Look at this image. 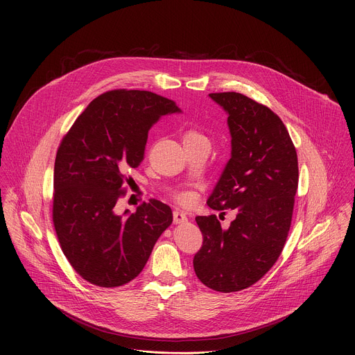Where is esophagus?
Segmentation results:
<instances>
[{
	"label": "esophagus",
	"instance_id": "esophagus-1",
	"mask_svg": "<svg viewBox=\"0 0 355 355\" xmlns=\"http://www.w3.org/2000/svg\"><path fill=\"white\" fill-rule=\"evenodd\" d=\"M173 218H174V223H175V225H181V223H185V222L188 220L187 215H185L184 212H181V211H175L174 215H173Z\"/></svg>",
	"mask_w": 355,
	"mask_h": 355
}]
</instances>
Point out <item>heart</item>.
Returning <instances> with one entry per match:
<instances>
[{"instance_id": "obj_1", "label": "heart", "mask_w": 355, "mask_h": 355, "mask_svg": "<svg viewBox=\"0 0 355 355\" xmlns=\"http://www.w3.org/2000/svg\"><path fill=\"white\" fill-rule=\"evenodd\" d=\"M182 141H184V144H188V143H209L208 139L204 135H200L196 130H187L182 135ZM185 199H187V196H181V200H185Z\"/></svg>"}]
</instances>
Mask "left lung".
I'll return each instance as SVG.
<instances>
[{"instance_id": "1", "label": "left lung", "mask_w": 355, "mask_h": 355, "mask_svg": "<svg viewBox=\"0 0 355 355\" xmlns=\"http://www.w3.org/2000/svg\"><path fill=\"white\" fill-rule=\"evenodd\" d=\"M209 98L227 115L232 151L207 204L236 211V219L222 229L215 215L195 218L204 244L193 270L207 286L236 292L263 278L281 254L297 189V157L270 108L239 92Z\"/></svg>"}]
</instances>
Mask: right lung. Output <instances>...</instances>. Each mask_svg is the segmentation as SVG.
Listing matches in <instances>:
<instances>
[{"instance_id": "add662e5", "label": "right lung", "mask_w": 355, "mask_h": 355, "mask_svg": "<svg viewBox=\"0 0 355 355\" xmlns=\"http://www.w3.org/2000/svg\"><path fill=\"white\" fill-rule=\"evenodd\" d=\"M181 114L150 91L115 89L95 98L63 139L55 163L53 223L64 256L85 281L121 286L144 268L173 211L151 199L115 212L126 171L144 156L150 128Z\"/></svg>"}]
</instances>
